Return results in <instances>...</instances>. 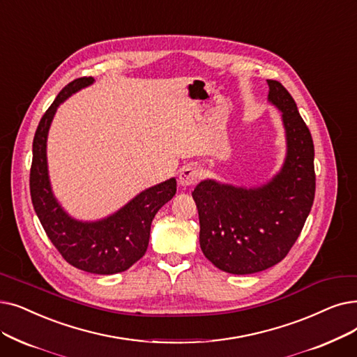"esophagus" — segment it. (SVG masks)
Segmentation results:
<instances>
[{
	"label": "esophagus",
	"mask_w": 357,
	"mask_h": 357,
	"mask_svg": "<svg viewBox=\"0 0 357 357\" xmlns=\"http://www.w3.org/2000/svg\"><path fill=\"white\" fill-rule=\"evenodd\" d=\"M198 179H199L198 169H195L192 166H185L179 172L178 182H179L181 187L188 188V187H192V185H195L198 182Z\"/></svg>",
	"instance_id": "esophagus-1"
}]
</instances>
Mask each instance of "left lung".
I'll return each mask as SVG.
<instances>
[{
    "mask_svg": "<svg viewBox=\"0 0 357 357\" xmlns=\"http://www.w3.org/2000/svg\"><path fill=\"white\" fill-rule=\"evenodd\" d=\"M268 102L282 112L286 158L259 187L201 181L194 192L199 246L208 261L230 274H254L280 262L299 238L315 197L314 142L290 93L267 80Z\"/></svg>",
    "mask_w": 357,
    "mask_h": 357,
    "instance_id": "1",
    "label": "left lung"
}]
</instances>
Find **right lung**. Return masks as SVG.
Segmentation results:
<instances>
[{
	"instance_id": "obj_1",
	"label": "right lung",
	"mask_w": 357,
	"mask_h": 357,
	"mask_svg": "<svg viewBox=\"0 0 357 357\" xmlns=\"http://www.w3.org/2000/svg\"><path fill=\"white\" fill-rule=\"evenodd\" d=\"M93 83V77L71 82L42 116L33 138L30 195L46 235L68 264L87 273L109 275L128 270L146 254L151 222L176 194V179L170 178L142 191L118 211L95 222L77 220L63 208L50 181L48 132L58 106Z\"/></svg>"
}]
</instances>
